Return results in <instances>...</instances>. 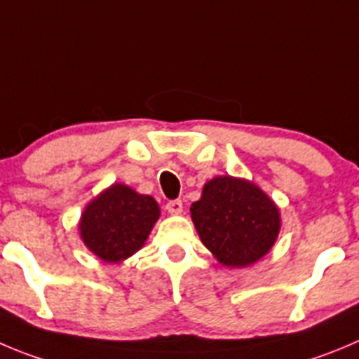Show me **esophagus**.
<instances>
[{
	"label": "esophagus",
	"instance_id": "34e87169",
	"mask_svg": "<svg viewBox=\"0 0 359 359\" xmlns=\"http://www.w3.org/2000/svg\"><path fill=\"white\" fill-rule=\"evenodd\" d=\"M166 210H168L170 214H182V200H172V202H168L166 203Z\"/></svg>",
	"mask_w": 359,
	"mask_h": 359
}]
</instances>
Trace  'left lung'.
<instances>
[{
    "label": "left lung",
    "instance_id": "8db88e82",
    "mask_svg": "<svg viewBox=\"0 0 359 359\" xmlns=\"http://www.w3.org/2000/svg\"><path fill=\"white\" fill-rule=\"evenodd\" d=\"M189 210L203 246L226 267L259 262L280 233L276 203L257 184L239 177L210 179Z\"/></svg>",
    "mask_w": 359,
    "mask_h": 359
}]
</instances>
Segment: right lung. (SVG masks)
<instances>
[{
    "instance_id": "right-lung-1",
    "label": "right lung",
    "mask_w": 359,
    "mask_h": 359,
    "mask_svg": "<svg viewBox=\"0 0 359 359\" xmlns=\"http://www.w3.org/2000/svg\"><path fill=\"white\" fill-rule=\"evenodd\" d=\"M159 216L161 209L152 196L115 182L85 207L79 236L102 262L120 264L142 250Z\"/></svg>"
}]
</instances>
